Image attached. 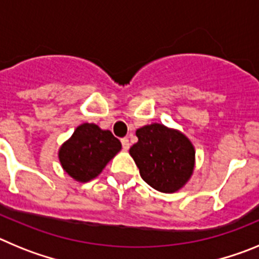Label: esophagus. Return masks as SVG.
I'll return each mask as SVG.
<instances>
[{"mask_svg": "<svg viewBox=\"0 0 259 259\" xmlns=\"http://www.w3.org/2000/svg\"><path fill=\"white\" fill-rule=\"evenodd\" d=\"M120 141H122L123 149H124V150L130 149V140H128V137H123V139Z\"/></svg>", "mask_w": 259, "mask_h": 259, "instance_id": "obj_1", "label": "esophagus"}]
</instances>
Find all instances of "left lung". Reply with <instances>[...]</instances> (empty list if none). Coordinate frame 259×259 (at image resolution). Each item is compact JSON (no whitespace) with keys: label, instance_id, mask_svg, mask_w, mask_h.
<instances>
[{"label":"left lung","instance_id":"left-lung-1","mask_svg":"<svg viewBox=\"0 0 259 259\" xmlns=\"http://www.w3.org/2000/svg\"><path fill=\"white\" fill-rule=\"evenodd\" d=\"M136 136L130 154L144 182L163 193L183 188L194 168L196 152L188 137L159 123L139 128Z\"/></svg>","mask_w":259,"mask_h":259}]
</instances>
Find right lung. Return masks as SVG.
<instances>
[{"label":"right lung","mask_w":259,"mask_h":259,"mask_svg":"<svg viewBox=\"0 0 259 259\" xmlns=\"http://www.w3.org/2000/svg\"><path fill=\"white\" fill-rule=\"evenodd\" d=\"M120 149L122 144L111 132L93 123H83L62 144L58 158L72 179L87 183L100 175Z\"/></svg>","instance_id":"obj_1"}]
</instances>
